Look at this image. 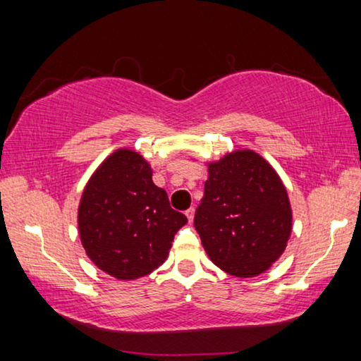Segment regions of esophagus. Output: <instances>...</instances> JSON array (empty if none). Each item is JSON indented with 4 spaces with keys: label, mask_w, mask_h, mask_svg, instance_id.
Returning a JSON list of instances; mask_svg holds the SVG:
<instances>
[{
    "label": "esophagus",
    "mask_w": 361,
    "mask_h": 361,
    "mask_svg": "<svg viewBox=\"0 0 361 361\" xmlns=\"http://www.w3.org/2000/svg\"><path fill=\"white\" fill-rule=\"evenodd\" d=\"M185 215L188 216V219H189V223H191V221H192V219H194V209H192V207H191V209H188V210L185 212Z\"/></svg>",
    "instance_id": "1"
}]
</instances>
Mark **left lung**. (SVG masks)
<instances>
[{
	"instance_id": "8db88e82",
	"label": "left lung",
	"mask_w": 361,
	"mask_h": 361,
	"mask_svg": "<svg viewBox=\"0 0 361 361\" xmlns=\"http://www.w3.org/2000/svg\"><path fill=\"white\" fill-rule=\"evenodd\" d=\"M194 228L209 258L235 277H256L283 253L291 232L286 189L253 151L209 166Z\"/></svg>"
}]
</instances>
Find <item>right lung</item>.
Instances as JSON below:
<instances>
[{
    "label": "right lung",
    "mask_w": 361,
    "mask_h": 361,
    "mask_svg": "<svg viewBox=\"0 0 361 361\" xmlns=\"http://www.w3.org/2000/svg\"><path fill=\"white\" fill-rule=\"evenodd\" d=\"M148 162L130 149L113 152L85 186L78 212L82 247L109 276H148L167 259L176 232L188 223L152 183Z\"/></svg>",
    "instance_id": "1"
}]
</instances>
